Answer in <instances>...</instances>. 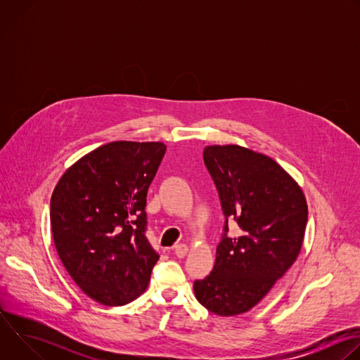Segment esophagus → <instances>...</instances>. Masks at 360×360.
I'll return each mask as SVG.
<instances>
[{
  "label": "esophagus",
  "instance_id": "esophagus-1",
  "mask_svg": "<svg viewBox=\"0 0 360 360\" xmlns=\"http://www.w3.org/2000/svg\"><path fill=\"white\" fill-rule=\"evenodd\" d=\"M186 253H188V245H185V243L175 245V255L178 256V258H184Z\"/></svg>",
  "mask_w": 360,
  "mask_h": 360
}]
</instances>
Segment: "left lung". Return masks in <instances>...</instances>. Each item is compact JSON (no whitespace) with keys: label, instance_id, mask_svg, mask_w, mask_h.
I'll return each mask as SVG.
<instances>
[{"label":"left lung","instance_id":"left-lung-1","mask_svg":"<svg viewBox=\"0 0 360 360\" xmlns=\"http://www.w3.org/2000/svg\"><path fill=\"white\" fill-rule=\"evenodd\" d=\"M203 162L219 193L225 225L212 272L193 282L198 302L219 316L245 314L293 265L307 205L300 186L272 158L239 145H211ZM240 236H227V221Z\"/></svg>","mask_w":360,"mask_h":360}]
</instances>
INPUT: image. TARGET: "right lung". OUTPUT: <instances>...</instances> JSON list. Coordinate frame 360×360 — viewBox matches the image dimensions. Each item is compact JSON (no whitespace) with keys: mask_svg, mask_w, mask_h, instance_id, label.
I'll use <instances>...</instances> for the list:
<instances>
[{"mask_svg":"<svg viewBox=\"0 0 360 360\" xmlns=\"http://www.w3.org/2000/svg\"><path fill=\"white\" fill-rule=\"evenodd\" d=\"M167 146L115 141L77 161L51 196L65 269L91 299L122 306L145 292L158 252L146 239V193Z\"/></svg>","mask_w":360,"mask_h":360,"instance_id":"1","label":"right lung"}]
</instances>
